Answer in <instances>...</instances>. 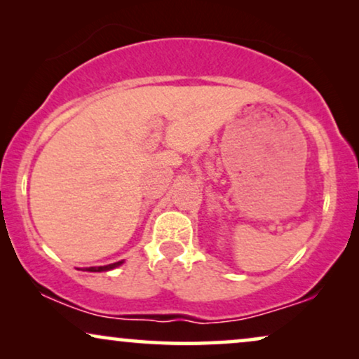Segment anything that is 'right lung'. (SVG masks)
I'll return each mask as SVG.
<instances>
[{"mask_svg": "<svg viewBox=\"0 0 359 359\" xmlns=\"http://www.w3.org/2000/svg\"><path fill=\"white\" fill-rule=\"evenodd\" d=\"M119 264H122V262H116V263L106 264V266H90V268H86V271H93V273H96V271H109V269H114V268L119 266Z\"/></svg>", "mask_w": 359, "mask_h": 359, "instance_id": "add662e5", "label": "right lung"}]
</instances>
